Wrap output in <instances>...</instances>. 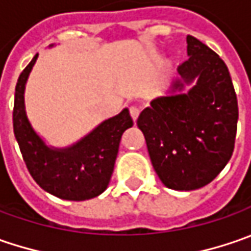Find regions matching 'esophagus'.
I'll use <instances>...</instances> for the list:
<instances>
[{
	"mask_svg": "<svg viewBox=\"0 0 251 251\" xmlns=\"http://www.w3.org/2000/svg\"><path fill=\"white\" fill-rule=\"evenodd\" d=\"M130 116H132V119H133V122H136L137 118H139V114H140V111H139V108L137 106H130Z\"/></svg>",
	"mask_w": 251,
	"mask_h": 251,
	"instance_id": "1",
	"label": "esophagus"
}]
</instances>
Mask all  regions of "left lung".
<instances>
[{
  "label": "left lung",
  "mask_w": 251,
  "mask_h": 251,
  "mask_svg": "<svg viewBox=\"0 0 251 251\" xmlns=\"http://www.w3.org/2000/svg\"><path fill=\"white\" fill-rule=\"evenodd\" d=\"M190 56L178 66L170 94L142 111L137 126L146 139L153 169L171 190H198L225 169L237 130V98L225 61L188 35ZM196 81L188 93L187 83Z\"/></svg>",
  "instance_id": "1"
}]
</instances>
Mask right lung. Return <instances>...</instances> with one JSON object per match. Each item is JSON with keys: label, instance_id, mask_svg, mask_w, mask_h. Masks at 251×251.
<instances>
[{"label": "right lung", "instance_id": "1", "mask_svg": "<svg viewBox=\"0 0 251 251\" xmlns=\"http://www.w3.org/2000/svg\"><path fill=\"white\" fill-rule=\"evenodd\" d=\"M36 59L38 54L21 73L15 87L12 121L24 161L39 187L51 195L69 201L95 198L109 184L122 133L133 126L129 109L104 121L73 146L49 147L33 130L25 111V84Z\"/></svg>", "mask_w": 251, "mask_h": 251}]
</instances>
